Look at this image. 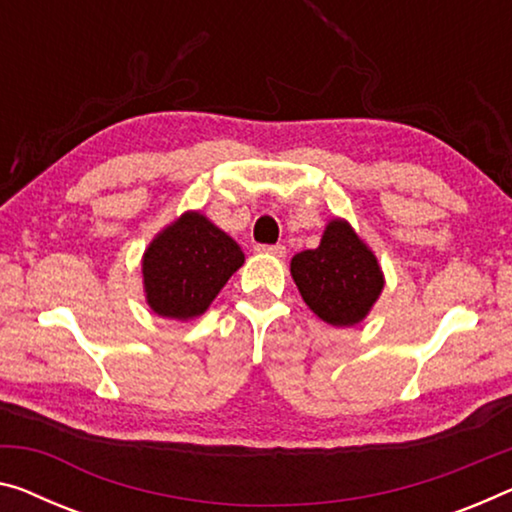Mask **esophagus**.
<instances>
[{
    "label": "esophagus",
    "instance_id": "34e87169",
    "mask_svg": "<svg viewBox=\"0 0 512 512\" xmlns=\"http://www.w3.org/2000/svg\"><path fill=\"white\" fill-rule=\"evenodd\" d=\"M256 251H258V254H270V256H277V258L286 256V247H283V245H256Z\"/></svg>",
    "mask_w": 512,
    "mask_h": 512
}]
</instances>
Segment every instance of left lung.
Segmentation results:
<instances>
[{
	"instance_id": "1",
	"label": "left lung",
	"mask_w": 512,
	"mask_h": 512,
	"mask_svg": "<svg viewBox=\"0 0 512 512\" xmlns=\"http://www.w3.org/2000/svg\"><path fill=\"white\" fill-rule=\"evenodd\" d=\"M290 274L306 306L332 327L359 325L384 290L373 249L341 217L329 219L316 249L293 256Z\"/></svg>"
}]
</instances>
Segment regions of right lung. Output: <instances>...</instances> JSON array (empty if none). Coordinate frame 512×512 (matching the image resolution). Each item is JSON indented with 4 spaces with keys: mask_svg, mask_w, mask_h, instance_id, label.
I'll return each instance as SVG.
<instances>
[{
    "mask_svg": "<svg viewBox=\"0 0 512 512\" xmlns=\"http://www.w3.org/2000/svg\"><path fill=\"white\" fill-rule=\"evenodd\" d=\"M245 254L199 210H187L148 242L141 256L146 304L169 320H194L208 311Z\"/></svg>",
    "mask_w": 512,
    "mask_h": 512,
    "instance_id": "right-lung-1",
    "label": "right lung"
}]
</instances>
